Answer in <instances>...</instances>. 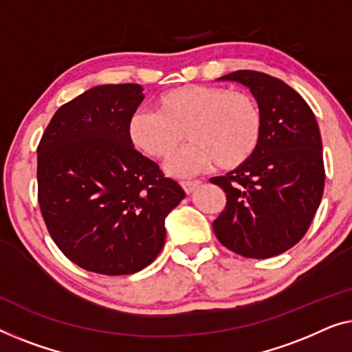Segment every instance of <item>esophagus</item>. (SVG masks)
Here are the masks:
<instances>
[{"label":"esophagus","mask_w":352,"mask_h":352,"mask_svg":"<svg viewBox=\"0 0 352 352\" xmlns=\"http://www.w3.org/2000/svg\"><path fill=\"white\" fill-rule=\"evenodd\" d=\"M199 183H201L199 180H182L180 185H182V188H183V190H185L186 192H191L197 185H199Z\"/></svg>","instance_id":"esophagus-1"}]
</instances>
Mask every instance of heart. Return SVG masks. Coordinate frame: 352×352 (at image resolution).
<instances>
[{"label": "heart", "mask_w": 352, "mask_h": 352, "mask_svg": "<svg viewBox=\"0 0 352 352\" xmlns=\"http://www.w3.org/2000/svg\"><path fill=\"white\" fill-rule=\"evenodd\" d=\"M156 110H137L129 120V138L137 150L157 161L175 155L183 138L191 143L170 162L178 175L217 164L234 169L258 146L263 116L249 92L215 84H186L162 92Z\"/></svg>", "instance_id": "b5f03b06"}]
</instances>
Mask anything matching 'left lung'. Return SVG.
Instances as JSON below:
<instances>
[{
  "label": "left lung",
  "mask_w": 352,
  "mask_h": 352,
  "mask_svg": "<svg viewBox=\"0 0 352 352\" xmlns=\"http://www.w3.org/2000/svg\"><path fill=\"white\" fill-rule=\"evenodd\" d=\"M250 89L263 116V131L250 160L210 178L226 195L214 220L217 239L237 255L270 258L306 234L325 183L322 138L305 98L266 73L239 70L221 76Z\"/></svg>",
  "instance_id": "1"
}]
</instances>
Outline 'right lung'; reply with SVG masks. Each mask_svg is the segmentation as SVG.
Masks as SVG:
<instances>
[{
	"mask_svg": "<svg viewBox=\"0 0 352 352\" xmlns=\"http://www.w3.org/2000/svg\"><path fill=\"white\" fill-rule=\"evenodd\" d=\"M138 84H103L62 105L38 145V202L62 254L97 274L137 273L166 241L185 191L133 148Z\"/></svg>",
	"mask_w": 352,
	"mask_h": 352,
	"instance_id": "add662e5",
	"label": "right lung"
}]
</instances>
